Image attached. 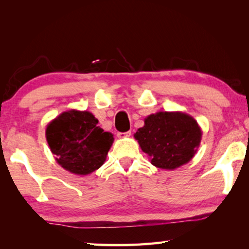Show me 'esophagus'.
<instances>
[{"mask_svg":"<svg viewBox=\"0 0 249 249\" xmlns=\"http://www.w3.org/2000/svg\"><path fill=\"white\" fill-rule=\"evenodd\" d=\"M130 135H132V132L128 130V132H125V133H117V137H119V138H126V137H129Z\"/></svg>","mask_w":249,"mask_h":249,"instance_id":"obj_1","label":"esophagus"}]
</instances>
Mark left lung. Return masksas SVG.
I'll list each match as a JSON object with an SVG mask.
<instances>
[{
    "mask_svg": "<svg viewBox=\"0 0 249 249\" xmlns=\"http://www.w3.org/2000/svg\"><path fill=\"white\" fill-rule=\"evenodd\" d=\"M134 134L151 165L175 170L188 163L199 148L202 129L191 115L183 112H157L145 119Z\"/></svg>",
    "mask_w": 249,
    "mask_h": 249,
    "instance_id": "8db88e82",
    "label": "left lung"
}]
</instances>
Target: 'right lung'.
Returning <instances> with one entry per match:
<instances>
[{
	"instance_id": "obj_1",
	"label": "right lung",
	"mask_w": 249,
	"mask_h": 249,
	"mask_svg": "<svg viewBox=\"0 0 249 249\" xmlns=\"http://www.w3.org/2000/svg\"><path fill=\"white\" fill-rule=\"evenodd\" d=\"M98 123L92 113L78 109L62 112L49 122L46 140L56 161L65 170L87 176L103 165L114 137Z\"/></svg>"
}]
</instances>
